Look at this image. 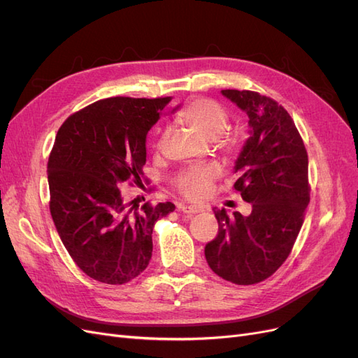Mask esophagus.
Here are the masks:
<instances>
[{
	"label": "esophagus",
	"mask_w": 358,
	"mask_h": 358,
	"mask_svg": "<svg viewBox=\"0 0 358 358\" xmlns=\"http://www.w3.org/2000/svg\"><path fill=\"white\" fill-rule=\"evenodd\" d=\"M178 209L183 213H188V215H194V213H199V212H203V208L199 204H183V203H179L178 204Z\"/></svg>",
	"instance_id": "esophagus-1"
}]
</instances>
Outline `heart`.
<instances>
[{"label":"heart","instance_id":"1","mask_svg":"<svg viewBox=\"0 0 358 358\" xmlns=\"http://www.w3.org/2000/svg\"><path fill=\"white\" fill-rule=\"evenodd\" d=\"M179 119L192 129L208 138L218 137L229 125V113L213 100L199 99L188 103L180 112ZM224 145L233 146L231 137L224 140ZM221 176V167L216 164H199L183 169L176 178V188L188 199H201L209 192L215 179Z\"/></svg>","mask_w":358,"mask_h":358}]
</instances>
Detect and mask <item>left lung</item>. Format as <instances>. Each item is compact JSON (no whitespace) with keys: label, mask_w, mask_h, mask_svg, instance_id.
Here are the masks:
<instances>
[{"label":"left lung","mask_w":358,"mask_h":358,"mask_svg":"<svg viewBox=\"0 0 358 358\" xmlns=\"http://www.w3.org/2000/svg\"><path fill=\"white\" fill-rule=\"evenodd\" d=\"M249 117V137L236 159L234 189L252 212L213 209L218 234L204 248L209 267L225 280L252 285L288 258L309 204L308 152L288 112L266 95L224 90Z\"/></svg>","instance_id":"left-lung-1"}]
</instances>
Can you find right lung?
Returning a JSON list of instances; mask_svg holds the SVG:
<instances>
[{
  "instance_id": "right-lung-1",
  "label": "right lung",
  "mask_w": 358,
  "mask_h": 358,
  "mask_svg": "<svg viewBox=\"0 0 358 358\" xmlns=\"http://www.w3.org/2000/svg\"><path fill=\"white\" fill-rule=\"evenodd\" d=\"M170 100L112 96L58 129L48 162L50 215L73 262L99 282L122 285L142 273L155 222L175 210L170 201L140 206L119 189L143 185L146 136Z\"/></svg>"
}]
</instances>
